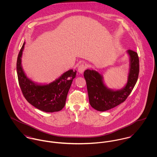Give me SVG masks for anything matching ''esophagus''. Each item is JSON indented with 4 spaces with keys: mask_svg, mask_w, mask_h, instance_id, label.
<instances>
[{
    "mask_svg": "<svg viewBox=\"0 0 157 157\" xmlns=\"http://www.w3.org/2000/svg\"><path fill=\"white\" fill-rule=\"evenodd\" d=\"M86 66L84 64H82L80 65H79V67H78V71L80 74H83V72L85 71V70L86 69Z\"/></svg>",
    "mask_w": 157,
    "mask_h": 157,
    "instance_id": "34e87169",
    "label": "esophagus"
}]
</instances>
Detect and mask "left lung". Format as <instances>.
<instances>
[{
    "instance_id": "left-lung-1",
    "label": "left lung",
    "mask_w": 157,
    "mask_h": 157,
    "mask_svg": "<svg viewBox=\"0 0 157 157\" xmlns=\"http://www.w3.org/2000/svg\"><path fill=\"white\" fill-rule=\"evenodd\" d=\"M129 59L128 80L121 89L108 88L104 82L103 76L94 69H86L84 72L90 106L97 111L103 112L109 110L125 101L134 88L139 74L138 54L127 50Z\"/></svg>"
}]
</instances>
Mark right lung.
Wrapping results in <instances>:
<instances>
[{
    "label": "right lung",
    "mask_w": 157,
    "mask_h": 157,
    "mask_svg": "<svg viewBox=\"0 0 157 157\" xmlns=\"http://www.w3.org/2000/svg\"><path fill=\"white\" fill-rule=\"evenodd\" d=\"M25 45L23 42L17 60L18 80L23 96L37 109L46 112H58L65 106L67 93L77 71L71 69L54 81L47 83H38L27 77L22 65V57Z\"/></svg>",
    "instance_id": "1"
}]
</instances>
